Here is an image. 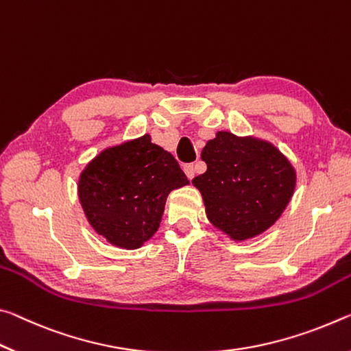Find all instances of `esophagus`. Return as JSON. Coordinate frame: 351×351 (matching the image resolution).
Listing matches in <instances>:
<instances>
[{
	"mask_svg": "<svg viewBox=\"0 0 351 351\" xmlns=\"http://www.w3.org/2000/svg\"><path fill=\"white\" fill-rule=\"evenodd\" d=\"M183 171H185V174H186L188 179L191 180L193 177H194V174H196V166H194L193 163H188V165L183 166Z\"/></svg>",
	"mask_w": 351,
	"mask_h": 351,
	"instance_id": "1",
	"label": "esophagus"
}]
</instances>
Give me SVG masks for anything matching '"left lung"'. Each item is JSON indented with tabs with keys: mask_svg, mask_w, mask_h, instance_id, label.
Returning <instances> with one entry per match:
<instances>
[{
	"mask_svg": "<svg viewBox=\"0 0 351 351\" xmlns=\"http://www.w3.org/2000/svg\"><path fill=\"white\" fill-rule=\"evenodd\" d=\"M200 158L206 171L193 185L202 194L208 221L234 241L266 232L294 193V168L267 141L217 132Z\"/></svg>",
	"mask_w": 351,
	"mask_h": 351,
	"instance_id": "obj_1",
	"label": "left lung"
}]
</instances>
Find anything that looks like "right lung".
<instances>
[{"label": "right lung", "mask_w": 351, "mask_h": 351, "mask_svg": "<svg viewBox=\"0 0 351 351\" xmlns=\"http://www.w3.org/2000/svg\"><path fill=\"white\" fill-rule=\"evenodd\" d=\"M188 183L177 160L143 135L91 160L79 177L77 193L95 232L134 250L158 230L168 194Z\"/></svg>", "instance_id": "1"}]
</instances>
